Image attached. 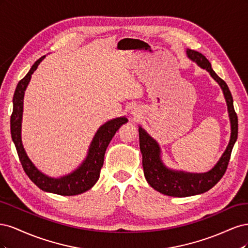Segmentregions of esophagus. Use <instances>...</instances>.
Wrapping results in <instances>:
<instances>
[{"instance_id": "1", "label": "esophagus", "mask_w": 248, "mask_h": 248, "mask_svg": "<svg viewBox=\"0 0 248 248\" xmlns=\"http://www.w3.org/2000/svg\"><path fill=\"white\" fill-rule=\"evenodd\" d=\"M130 114H131L133 117H140V110H139L138 108H132Z\"/></svg>"}]
</instances>
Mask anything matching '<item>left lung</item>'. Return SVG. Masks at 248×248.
Listing matches in <instances>:
<instances>
[{
  "mask_svg": "<svg viewBox=\"0 0 248 248\" xmlns=\"http://www.w3.org/2000/svg\"><path fill=\"white\" fill-rule=\"evenodd\" d=\"M187 57L196 62L202 69H206L220 86L227 101L231 121V139L226 151L215 167L207 172L194 174L167 168L161 160L160 147L157 141L149 136L145 129L139 127L140 148L142 155V168L147 182L150 186L162 194L170 197L185 198L206 192L219 181L227 170L232 147L238 138V118L232 104V97L226 81L221 79L212 69L211 64L201 52L187 48Z\"/></svg>",
  "mask_w": 248,
  "mask_h": 248,
  "instance_id": "8db88e82",
  "label": "left lung"
}]
</instances>
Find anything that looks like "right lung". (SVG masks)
<instances>
[{
    "instance_id": "right-lung-1",
    "label": "right lung",
    "mask_w": 248,
    "mask_h": 248,
    "mask_svg": "<svg viewBox=\"0 0 248 248\" xmlns=\"http://www.w3.org/2000/svg\"><path fill=\"white\" fill-rule=\"evenodd\" d=\"M46 56L34 63L27 76L18 81L13 95V110L10 119L11 138L16 145L20 163L31 181L46 192L60 196H77L89 190L98 181L100 170L103 166L106 150L115 133L123 124L128 122L125 117L112 119L99 127L90 145L88 155L80 166L70 174L61 178H51L37 169L28 157L21 141V120L24 109L25 91L31 80L32 74Z\"/></svg>"
}]
</instances>
